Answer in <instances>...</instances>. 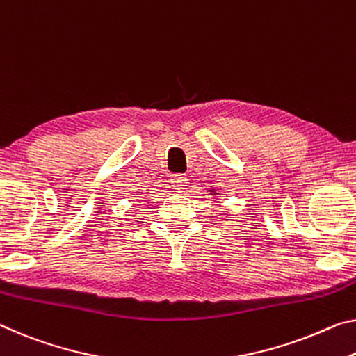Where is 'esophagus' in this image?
<instances>
[{
	"instance_id": "34e87169",
	"label": "esophagus",
	"mask_w": 356,
	"mask_h": 356,
	"mask_svg": "<svg viewBox=\"0 0 356 356\" xmlns=\"http://www.w3.org/2000/svg\"><path fill=\"white\" fill-rule=\"evenodd\" d=\"M171 184H172V188L176 191H185V188H187V184H188V179L185 174H176V176H172Z\"/></svg>"
}]
</instances>
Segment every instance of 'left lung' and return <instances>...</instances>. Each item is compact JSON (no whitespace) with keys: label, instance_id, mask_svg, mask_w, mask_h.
I'll return each mask as SVG.
<instances>
[{"label":"left lung","instance_id":"left-lung-1","mask_svg":"<svg viewBox=\"0 0 356 356\" xmlns=\"http://www.w3.org/2000/svg\"><path fill=\"white\" fill-rule=\"evenodd\" d=\"M211 191H213V190H211Z\"/></svg>","mask_w":356,"mask_h":356}]
</instances>
